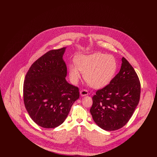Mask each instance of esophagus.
<instances>
[{"instance_id": "esophagus-1", "label": "esophagus", "mask_w": 157, "mask_h": 157, "mask_svg": "<svg viewBox=\"0 0 157 157\" xmlns=\"http://www.w3.org/2000/svg\"><path fill=\"white\" fill-rule=\"evenodd\" d=\"M80 95L82 97H84V96H86L88 95V91L87 90H83L80 91Z\"/></svg>"}]
</instances>
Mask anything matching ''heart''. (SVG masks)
I'll use <instances>...</instances> for the list:
<instances>
[{
    "mask_svg": "<svg viewBox=\"0 0 157 157\" xmlns=\"http://www.w3.org/2000/svg\"><path fill=\"white\" fill-rule=\"evenodd\" d=\"M75 65L69 67L71 82L76 83L84 73V78L96 89L104 88L112 80L117 69V62L111 55L96 52L76 56Z\"/></svg>",
    "mask_w": 157,
    "mask_h": 157,
    "instance_id": "b5f03b06",
    "label": "heart"
}]
</instances>
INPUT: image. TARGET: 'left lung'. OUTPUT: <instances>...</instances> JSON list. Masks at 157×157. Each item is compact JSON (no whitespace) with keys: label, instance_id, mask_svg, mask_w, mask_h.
<instances>
[{"label":"left lung","instance_id":"8db88e82","mask_svg":"<svg viewBox=\"0 0 157 157\" xmlns=\"http://www.w3.org/2000/svg\"><path fill=\"white\" fill-rule=\"evenodd\" d=\"M121 60L119 73L92 97L90 109L92 118L98 127L106 131L124 127L140 101L141 85L138 76L125 58Z\"/></svg>","mask_w":157,"mask_h":157}]
</instances>
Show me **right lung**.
<instances>
[{
	"label": "right lung",
	"instance_id": "1",
	"mask_svg": "<svg viewBox=\"0 0 157 157\" xmlns=\"http://www.w3.org/2000/svg\"><path fill=\"white\" fill-rule=\"evenodd\" d=\"M66 48L46 53L32 65L25 76V108L32 120L45 128L61 125L79 98L78 88L65 79L67 67L63 56Z\"/></svg>",
	"mask_w": 157,
	"mask_h": 157
}]
</instances>
